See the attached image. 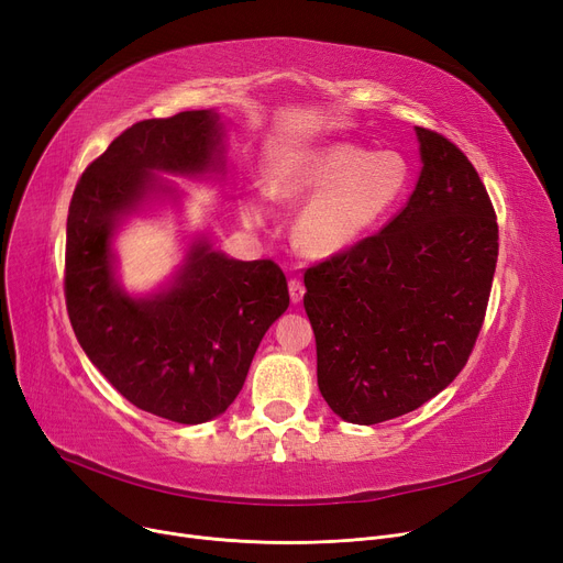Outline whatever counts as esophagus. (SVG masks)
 I'll return each mask as SVG.
<instances>
[{"label":"esophagus","mask_w":563,"mask_h":563,"mask_svg":"<svg viewBox=\"0 0 563 563\" xmlns=\"http://www.w3.org/2000/svg\"><path fill=\"white\" fill-rule=\"evenodd\" d=\"M289 299L291 303H301L303 301V294H306V287L299 278H289Z\"/></svg>","instance_id":"1"}]
</instances>
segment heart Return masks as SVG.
I'll return each instance as SVG.
<instances>
[{"label": "heart", "instance_id": "b5f03b06", "mask_svg": "<svg viewBox=\"0 0 563 563\" xmlns=\"http://www.w3.org/2000/svg\"><path fill=\"white\" fill-rule=\"evenodd\" d=\"M410 166L397 151L323 143L276 170L269 194L278 202L309 200L294 223V242L308 255H340L386 225L406 200ZM251 225L266 221L264 207L244 205Z\"/></svg>", "mask_w": 563, "mask_h": 563}]
</instances>
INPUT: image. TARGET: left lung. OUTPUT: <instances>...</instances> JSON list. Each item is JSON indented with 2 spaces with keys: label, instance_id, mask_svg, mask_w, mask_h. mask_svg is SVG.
<instances>
[{
  "label": "left lung",
  "instance_id": "left-lung-1",
  "mask_svg": "<svg viewBox=\"0 0 563 563\" xmlns=\"http://www.w3.org/2000/svg\"><path fill=\"white\" fill-rule=\"evenodd\" d=\"M416 134L422 170L404 210L303 276L319 390L351 424L406 416L445 390L490 297L497 221L488 191L450 139Z\"/></svg>",
  "mask_w": 563,
  "mask_h": 563
}]
</instances>
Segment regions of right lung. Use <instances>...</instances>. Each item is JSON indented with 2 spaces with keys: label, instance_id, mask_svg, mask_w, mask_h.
<instances>
[{
  "label": "right lung",
  "instance_id": "obj_1",
  "mask_svg": "<svg viewBox=\"0 0 563 563\" xmlns=\"http://www.w3.org/2000/svg\"><path fill=\"white\" fill-rule=\"evenodd\" d=\"M157 173H223L219 113L141 121L84 170L66 225V306L88 361L130 404L170 422L200 424L240 395L289 291L276 262L232 260L196 236L166 287L147 297L128 294L115 278L111 240L147 200L177 198Z\"/></svg>",
  "mask_w": 563,
  "mask_h": 563
}]
</instances>
